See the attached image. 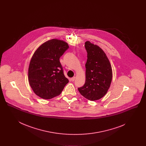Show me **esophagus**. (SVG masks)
I'll return each instance as SVG.
<instances>
[{"label": "esophagus", "mask_w": 146, "mask_h": 146, "mask_svg": "<svg viewBox=\"0 0 146 146\" xmlns=\"http://www.w3.org/2000/svg\"><path fill=\"white\" fill-rule=\"evenodd\" d=\"M75 79H76V77H75V76H74V77H73V78H71V80H72V82H74V81L75 80Z\"/></svg>", "instance_id": "obj_1"}]
</instances>
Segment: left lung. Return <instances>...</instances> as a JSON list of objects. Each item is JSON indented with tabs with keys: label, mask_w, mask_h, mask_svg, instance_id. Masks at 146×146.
I'll return each mask as SVG.
<instances>
[{
	"label": "left lung",
	"mask_w": 146,
	"mask_h": 146,
	"mask_svg": "<svg viewBox=\"0 0 146 146\" xmlns=\"http://www.w3.org/2000/svg\"><path fill=\"white\" fill-rule=\"evenodd\" d=\"M85 48L88 53L86 80L83 86L78 89L86 99L96 101L104 97L110 87L111 65L104 51L98 46L87 41L85 42Z\"/></svg>",
	"instance_id": "left-lung-1"
}]
</instances>
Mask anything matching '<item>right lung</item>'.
<instances>
[{
  "label": "right lung",
  "mask_w": 146,
  "mask_h": 146,
  "mask_svg": "<svg viewBox=\"0 0 146 146\" xmlns=\"http://www.w3.org/2000/svg\"><path fill=\"white\" fill-rule=\"evenodd\" d=\"M68 48L66 42L53 39L35 51L29 66L28 81L39 97L45 100L56 97L69 82L60 62V58Z\"/></svg>",
  "instance_id": "obj_1"
}]
</instances>
